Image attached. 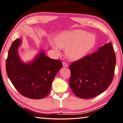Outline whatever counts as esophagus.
Listing matches in <instances>:
<instances>
[{"label": "esophagus", "mask_w": 123, "mask_h": 123, "mask_svg": "<svg viewBox=\"0 0 123 123\" xmlns=\"http://www.w3.org/2000/svg\"><path fill=\"white\" fill-rule=\"evenodd\" d=\"M62 64H63V66L64 67H68V64L66 63V62H62Z\"/></svg>", "instance_id": "34e87169"}]
</instances>
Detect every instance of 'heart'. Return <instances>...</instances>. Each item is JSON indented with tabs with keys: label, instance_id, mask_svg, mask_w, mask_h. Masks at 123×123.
<instances>
[{
	"label": "heart",
	"instance_id": "1",
	"mask_svg": "<svg viewBox=\"0 0 123 123\" xmlns=\"http://www.w3.org/2000/svg\"><path fill=\"white\" fill-rule=\"evenodd\" d=\"M55 41L58 47L65 49L66 56L69 60L76 61L86 56L92 49L96 39L94 34L77 29L62 32L55 37ZM51 46L58 52L55 44L52 43Z\"/></svg>",
	"mask_w": 123,
	"mask_h": 123
}]
</instances>
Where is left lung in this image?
Segmentation results:
<instances>
[{"mask_svg":"<svg viewBox=\"0 0 123 123\" xmlns=\"http://www.w3.org/2000/svg\"><path fill=\"white\" fill-rule=\"evenodd\" d=\"M116 62L113 46L109 42L93 54L73 62L69 66V85L73 92L83 99L103 92L113 80Z\"/></svg>","mask_w":123,"mask_h":123,"instance_id":"left-lung-1","label":"left lung"}]
</instances>
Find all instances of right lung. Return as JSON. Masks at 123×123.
<instances>
[{"instance_id": "add662e5", "label": "right lung", "mask_w": 123, "mask_h": 123, "mask_svg": "<svg viewBox=\"0 0 123 123\" xmlns=\"http://www.w3.org/2000/svg\"><path fill=\"white\" fill-rule=\"evenodd\" d=\"M21 42L20 38L12 43L6 62V73L15 89L24 96L43 98L49 93L55 76L62 67V62L50 59L42 50L32 61L25 63L18 50Z\"/></svg>"}]
</instances>
